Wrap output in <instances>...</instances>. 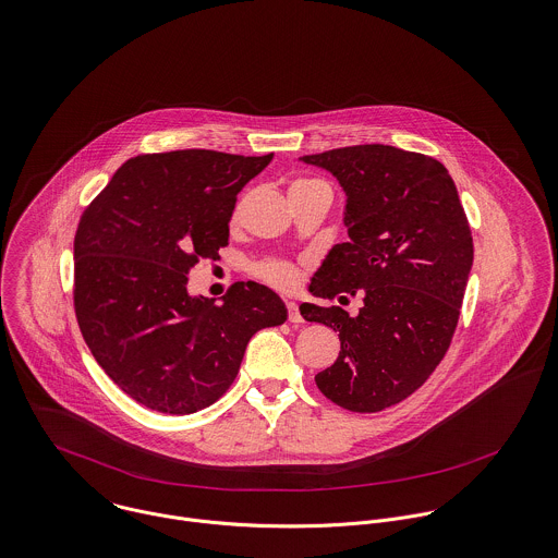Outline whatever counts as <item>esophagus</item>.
<instances>
[{"label":"esophagus","instance_id":"34e87169","mask_svg":"<svg viewBox=\"0 0 558 558\" xmlns=\"http://www.w3.org/2000/svg\"><path fill=\"white\" fill-rule=\"evenodd\" d=\"M287 311H289V322H291V324H304L302 313H300V306H298L295 302H287Z\"/></svg>","mask_w":558,"mask_h":558}]
</instances>
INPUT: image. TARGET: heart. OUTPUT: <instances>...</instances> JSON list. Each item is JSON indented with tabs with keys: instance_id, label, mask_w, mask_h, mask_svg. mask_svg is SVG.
I'll return each instance as SVG.
<instances>
[{
	"instance_id": "heart-1",
	"label": "heart",
	"mask_w": 558,
	"mask_h": 558,
	"mask_svg": "<svg viewBox=\"0 0 558 558\" xmlns=\"http://www.w3.org/2000/svg\"><path fill=\"white\" fill-rule=\"evenodd\" d=\"M256 274L263 280H267L269 284L280 287V289H293L300 280L298 269L284 260H265V263L256 265Z\"/></svg>"
}]
</instances>
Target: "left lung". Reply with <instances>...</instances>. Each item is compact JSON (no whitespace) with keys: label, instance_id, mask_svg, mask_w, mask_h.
I'll use <instances>...</instances> for the list:
<instances>
[{"label":"left lung","instance_id":"8db88e82","mask_svg":"<svg viewBox=\"0 0 558 558\" xmlns=\"http://www.w3.org/2000/svg\"><path fill=\"white\" fill-rule=\"evenodd\" d=\"M300 161L338 181L349 234L326 254L308 291L322 300L360 291L364 302L355 317L302 304L306 322L340 338L335 364L315 381L344 410L381 412L416 392L445 357L474 258L470 226L434 157L360 144Z\"/></svg>","mask_w":558,"mask_h":558}]
</instances>
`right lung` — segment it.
I'll return each instance as SVG.
<instances>
[{
	"label": "right lung",
	"instance_id": "add662e5",
	"mask_svg": "<svg viewBox=\"0 0 558 558\" xmlns=\"http://www.w3.org/2000/svg\"><path fill=\"white\" fill-rule=\"evenodd\" d=\"M274 155L172 150L124 161L75 234V313L95 360L137 403L192 414L234 381L250 338L287 322L265 284L222 304L187 291L198 258H220L234 198Z\"/></svg>",
	"mask_w": 558,
	"mask_h": 558
}]
</instances>
